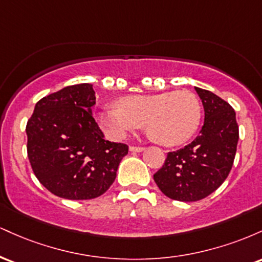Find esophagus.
<instances>
[{
    "label": "esophagus",
    "instance_id": "esophagus-1",
    "mask_svg": "<svg viewBox=\"0 0 262 262\" xmlns=\"http://www.w3.org/2000/svg\"><path fill=\"white\" fill-rule=\"evenodd\" d=\"M129 150L133 152H141L145 150V148H143V146H129Z\"/></svg>",
    "mask_w": 262,
    "mask_h": 262
}]
</instances>
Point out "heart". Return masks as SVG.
<instances>
[{"mask_svg": "<svg viewBox=\"0 0 262 262\" xmlns=\"http://www.w3.org/2000/svg\"><path fill=\"white\" fill-rule=\"evenodd\" d=\"M202 108L189 91L161 92L123 97L117 107L98 114L101 127L114 140H122L129 132L146 128L151 137L166 146L187 141L200 127Z\"/></svg>", "mask_w": 262, "mask_h": 262, "instance_id": "1", "label": "heart"}]
</instances>
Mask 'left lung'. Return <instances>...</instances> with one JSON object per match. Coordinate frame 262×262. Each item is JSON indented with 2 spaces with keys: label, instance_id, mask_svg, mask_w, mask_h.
Masks as SVG:
<instances>
[{
  "label": "left lung",
  "instance_id": "obj_1",
  "mask_svg": "<svg viewBox=\"0 0 262 262\" xmlns=\"http://www.w3.org/2000/svg\"><path fill=\"white\" fill-rule=\"evenodd\" d=\"M194 90L204 108L200 135L185 148L169 152L154 175L162 193L181 202L203 200L225 181L239 140L233 107L213 92L200 87Z\"/></svg>",
  "mask_w": 262,
  "mask_h": 262
}]
</instances>
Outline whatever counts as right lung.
<instances>
[{"mask_svg": "<svg viewBox=\"0 0 262 262\" xmlns=\"http://www.w3.org/2000/svg\"><path fill=\"white\" fill-rule=\"evenodd\" d=\"M91 83L64 87L37 102L27 123V151L39 182L66 200L103 194L117 176L128 145L112 143L92 117Z\"/></svg>", "mask_w": 262, "mask_h": 262, "instance_id": "add662e5", "label": "right lung"}]
</instances>
